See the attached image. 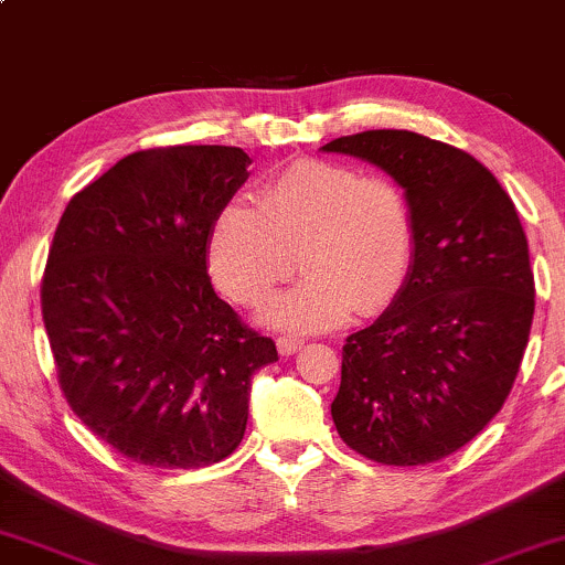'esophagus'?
I'll list each match as a JSON object with an SVG mask.
<instances>
[{"instance_id":"obj_1","label":"esophagus","mask_w":565,"mask_h":565,"mask_svg":"<svg viewBox=\"0 0 565 565\" xmlns=\"http://www.w3.org/2000/svg\"><path fill=\"white\" fill-rule=\"evenodd\" d=\"M302 342H305L302 337H297V334H281L276 340V345H278V353H281V355H291L297 348H302Z\"/></svg>"}]
</instances>
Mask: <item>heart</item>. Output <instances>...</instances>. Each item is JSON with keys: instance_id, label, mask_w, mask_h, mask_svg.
Instances as JSON below:
<instances>
[{"instance_id": "1", "label": "heart", "mask_w": 565, "mask_h": 565, "mask_svg": "<svg viewBox=\"0 0 565 565\" xmlns=\"http://www.w3.org/2000/svg\"><path fill=\"white\" fill-rule=\"evenodd\" d=\"M257 210L228 204L210 236V270L238 305H263L297 265L305 278L265 308L284 329H327L372 316L404 284L414 217L395 180L323 159L291 161L263 180Z\"/></svg>"}]
</instances>
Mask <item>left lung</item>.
I'll list each match as a JSON object with an SVG mask.
<instances>
[{"label": "left lung", "mask_w": 565, "mask_h": 565, "mask_svg": "<svg viewBox=\"0 0 565 565\" xmlns=\"http://www.w3.org/2000/svg\"><path fill=\"white\" fill-rule=\"evenodd\" d=\"M323 151L385 170L414 217L404 287L342 345L337 433L372 462H438L494 419L518 377L534 319L526 233L494 174L449 142L366 129Z\"/></svg>", "instance_id": "left-lung-1"}]
</instances>
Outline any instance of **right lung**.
Here are the masks:
<instances>
[{"instance_id": "right-lung-1", "label": "right lung", "mask_w": 565, "mask_h": 565, "mask_svg": "<svg viewBox=\"0 0 565 565\" xmlns=\"http://www.w3.org/2000/svg\"><path fill=\"white\" fill-rule=\"evenodd\" d=\"M233 146L135 151L68 201L42 276V319L68 406L161 470L236 451L252 374L278 361L206 274L212 225L246 180Z\"/></svg>"}]
</instances>
